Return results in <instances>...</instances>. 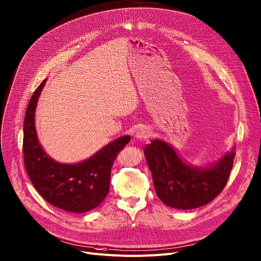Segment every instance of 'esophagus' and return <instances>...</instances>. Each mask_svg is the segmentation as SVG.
<instances>
[{
	"instance_id": "1",
	"label": "esophagus",
	"mask_w": 261,
	"mask_h": 261,
	"mask_svg": "<svg viewBox=\"0 0 261 261\" xmlns=\"http://www.w3.org/2000/svg\"><path fill=\"white\" fill-rule=\"evenodd\" d=\"M151 135L150 131L147 128H141L140 130H137L136 132V138L138 140H146V138H149Z\"/></svg>"
}]
</instances>
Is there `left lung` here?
Listing matches in <instances>:
<instances>
[{"instance_id":"1","label":"left lung","mask_w":261,"mask_h":261,"mask_svg":"<svg viewBox=\"0 0 261 261\" xmlns=\"http://www.w3.org/2000/svg\"><path fill=\"white\" fill-rule=\"evenodd\" d=\"M159 198L175 209L190 210L212 201L224 189L235 159L234 150L207 168L186 165L171 146L155 140L145 148Z\"/></svg>"}]
</instances>
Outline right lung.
<instances>
[{
  "mask_svg": "<svg viewBox=\"0 0 261 261\" xmlns=\"http://www.w3.org/2000/svg\"><path fill=\"white\" fill-rule=\"evenodd\" d=\"M46 81L33 92L26 109L23 153L27 174L39 194L50 204L71 213L88 212L106 198L114 160L131 137L117 138L80 164L64 165L51 160L39 144L34 126V112Z\"/></svg>",
  "mask_w": 261,
  "mask_h": 261,
  "instance_id": "add662e5",
  "label": "right lung"
}]
</instances>
